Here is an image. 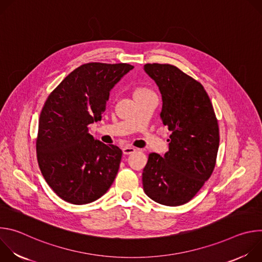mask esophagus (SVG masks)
<instances>
[{"label":"esophagus","mask_w":262,"mask_h":262,"mask_svg":"<svg viewBox=\"0 0 262 262\" xmlns=\"http://www.w3.org/2000/svg\"><path fill=\"white\" fill-rule=\"evenodd\" d=\"M122 151H123V155H132L136 151V148L135 147H132V146H125L122 148Z\"/></svg>","instance_id":"obj_1"}]
</instances>
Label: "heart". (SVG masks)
<instances>
[{
	"instance_id": "heart-1",
	"label": "heart",
	"mask_w": 262,
	"mask_h": 262,
	"mask_svg": "<svg viewBox=\"0 0 262 262\" xmlns=\"http://www.w3.org/2000/svg\"><path fill=\"white\" fill-rule=\"evenodd\" d=\"M147 90H145V89H138L136 92H146Z\"/></svg>"
}]
</instances>
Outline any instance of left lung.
<instances>
[{
    "instance_id": "8db88e82",
    "label": "left lung",
    "mask_w": 262,
    "mask_h": 262,
    "mask_svg": "<svg viewBox=\"0 0 262 262\" xmlns=\"http://www.w3.org/2000/svg\"><path fill=\"white\" fill-rule=\"evenodd\" d=\"M162 94L161 118L169 130V151L150 154L143 170L145 194L178 206L189 202L210 177L219 149L217 120L203 86L170 64H145Z\"/></svg>"
}]
</instances>
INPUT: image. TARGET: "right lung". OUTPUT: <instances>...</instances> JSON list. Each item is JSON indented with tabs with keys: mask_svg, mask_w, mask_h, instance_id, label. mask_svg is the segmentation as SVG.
<instances>
[{
	"mask_svg": "<svg viewBox=\"0 0 262 262\" xmlns=\"http://www.w3.org/2000/svg\"><path fill=\"white\" fill-rule=\"evenodd\" d=\"M133 68L126 63L84 64L68 74L42 107L37 160L48 184L66 202L97 200L117 175L122 150L95 140L89 125L101 120L110 91Z\"/></svg>",
	"mask_w": 262,
	"mask_h": 262,
	"instance_id": "add662e5",
	"label": "right lung"
}]
</instances>
